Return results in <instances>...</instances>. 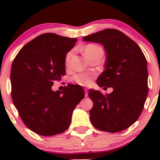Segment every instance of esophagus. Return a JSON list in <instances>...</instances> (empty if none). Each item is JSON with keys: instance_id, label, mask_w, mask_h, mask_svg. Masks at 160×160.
<instances>
[{"instance_id": "1", "label": "esophagus", "mask_w": 160, "mask_h": 160, "mask_svg": "<svg viewBox=\"0 0 160 160\" xmlns=\"http://www.w3.org/2000/svg\"><path fill=\"white\" fill-rule=\"evenodd\" d=\"M84 92H85V97H88V90L84 89Z\"/></svg>"}]
</instances>
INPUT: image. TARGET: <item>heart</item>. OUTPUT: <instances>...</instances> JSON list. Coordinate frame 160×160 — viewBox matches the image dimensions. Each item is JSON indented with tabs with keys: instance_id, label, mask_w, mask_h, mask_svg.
<instances>
[{
	"instance_id": "b5f03b06",
	"label": "heart",
	"mask_w": 160,
	"mask_h": 160,
	"mask_svg": "<svg viewBox=\"0 0 160 160\" xmlns=\"http://www.w3.org/2000/svg\"><path fill=\"white\" fill-rule=\"evenodd\" d=\"M101 49V48L98 46L94 44H88L83 48V52H84L85 56L90 59L91 56L96 52L98 50ZM72 56V51H70L69 52H67V54L66 55L65 57V65L66 67H68L70 64V59L71 57ZM93 75L89 72H80V73H77L72 77V80L74 82H76L78 84L82 85V86H88L90 83L92 79H93Z\"/></svg>"
}]
</instances>
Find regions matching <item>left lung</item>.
<instances>
[{
  "label": "left lung",
  "instance_id": "obj_1",
  "mask_svg": "<svg viewBox=\"0 0 160 160\" xmlns=\"http://www.w3.org/2000/svg\"><path fill=\"white\" fill-rule=\"evenodd\" d=\"M83 41L103 45L107 57L105 70L98 77V86L112 88L104 95L90 89L93 106L92 125L98 129L118 132L129 128L141 114L149 91L147 62L139 46L117 29L107 28L83 37Z\"/></svg>",
  "mask_w": 160,
  "mask_h": 160
}]
</instances>
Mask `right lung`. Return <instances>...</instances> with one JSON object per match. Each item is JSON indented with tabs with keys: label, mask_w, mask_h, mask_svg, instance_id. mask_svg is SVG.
Instances as JSON below:
<instances>
[{
	"label": "right lung",
	"mask_w": 160,
	"mask_h": 160,
	"mask_svg": "<svg viewBox=\"0 0 160 160\" xmlns=\"http://www.w3.org/2000/svg\"><path fill=\"white\" fill-rule=\"evenodd\" d=\"M54 33L38 35L22 48L11 70V97L25 125L42 136L62 133L69 128L72 111L84 98L77 85L53 91L55 81L66 74L65 57L77 42Z\"/></svg>",
	"instance_id": "obj_1"
}]
</instances>
